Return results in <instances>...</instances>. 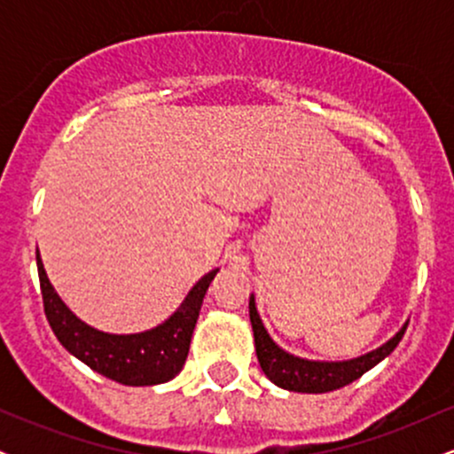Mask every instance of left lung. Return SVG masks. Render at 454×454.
Listing matches in <instances>:
<instances>
[{
    "label": "left lung",
    "instance_id": "1",
    "mask_svg": "<svg viewBox=\"0 0 454 454\" xmlns=\"http://www.w3.org/2000/svg\"><path fill=\"white\" fill-rule=\"evenodd\" d=\"M249 320H252L258 363L262 367L264 376L273 384H278V387L294 390V393H328V390H337L354 382L363 373H367L369 369L376 367L382 358H387L399 346L401 337H403L405 328H408V325H403V328L393 340L384 343L378 350L364 354L361 358L343 363H317L293 356V354L284 352L279 346H275V341L269 337L267 328L262 326V320H260L256 311V303H254V296L249 299Z\"/></svg>",
    "mask_w": 454,
    "mask_h": 454
}]
</instances>
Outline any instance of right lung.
I'll list each match as a JSON object with an SVG mask.
<instances>
[{
	"mask_svg": "<svg viewBox=\"0 0 454 454\" xmlns=\"http://www.w3.org/2000/svg\"><path fill=\"white\" fill-rule=\"evenodd\" d=\"M35 260H38L46 320L61 346L74 354L78 361L126 387H151V384L168 382L184 369L202 299L217 269L198 281L179 309L164 325L138 335H108L87 326L67 309L46 278L40 254H35Z\"/></svg>",
	"mask_w": 454,
	"mask_h": 454,
	"instance_id": "right-lung-1",
	"label": "right lung"
}]
</instances>
